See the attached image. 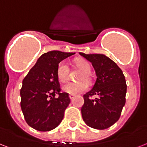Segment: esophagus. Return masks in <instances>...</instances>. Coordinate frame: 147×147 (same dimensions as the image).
<instances>
[{"label": "esophagus", "mask_w": 147, "mask_h": 147, "mask_svg": "<svg viewBox=\"0 0 147 147\" xmlns=\"http://www.w3.org/2000/svg\"><path fill=\"white\" fill-rule=\"evenodd\" d=\"M69 97H70V100H73L74 97V94H70V95H69Z\"/></svg>", "instance_id": "esophagus-1"}]
</instances>
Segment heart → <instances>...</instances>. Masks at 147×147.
I'll return each instance as SVG.
<instances>
[{"label": "heart", "instance_id": "heart-1", "mask_svg": "<svg viewBox=\"0 0 147 147\" xmlns=\"http://www.w3.org/2000/svg\"><path fill=\"white\" fill-rule=\"evenodd\" d=\"M75 67L81 71V74L78 77L79 81H67L62 85V90L70 94H77L85 91L87 89V82L90 81L89 73L90 72L91 67L87 61L84 59H80L75 61ZM70 74V69L67 63L65 61H61L59 63L57 70V75L58 79L61 81H64L67 79Z\"/></svg>", "mask_w": 147, "mask_h": 147}]
</instances>
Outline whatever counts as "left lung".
Segmentation results:
<instances>
[{"mask_svg":"<svg viewBox=\"0 0 147 147\" xmlns=\"http://www.w3.org/2000/svg\"><path fill=\"white\" fill-rule=\"evenodd\" d=\"M80 54L91 62L96 75L93 88L84 95L83 120L94 129L109 128L119 120L126 103L124 75L115 62L103 54ZM93 96L96 97L92 98Z\"/></svg>","mask_w":147,"mask_h":147,"instance_id":"1","label":"left lung"}]
</instances>
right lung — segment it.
Instances as JSON below:
<instances>
[{
	"label": "right lung",
	"mask_w": 147,
	"mask_h": 147,
	"mask_svg": "<svg viewBox=\"0 0 147 147\" xmlns=\"http://www.w3.org/2000/svg\"><path fill=\"white\" fill-rule=\"evenodd\" d=\"M73 53L58 51L42 54L28 72L20 89V107L27 123L39 131H50L63 120L70 103L61 92L57 70L59 63Z\"/></svg>",
	"instance_id": "obj_1"
}]
</instances>
